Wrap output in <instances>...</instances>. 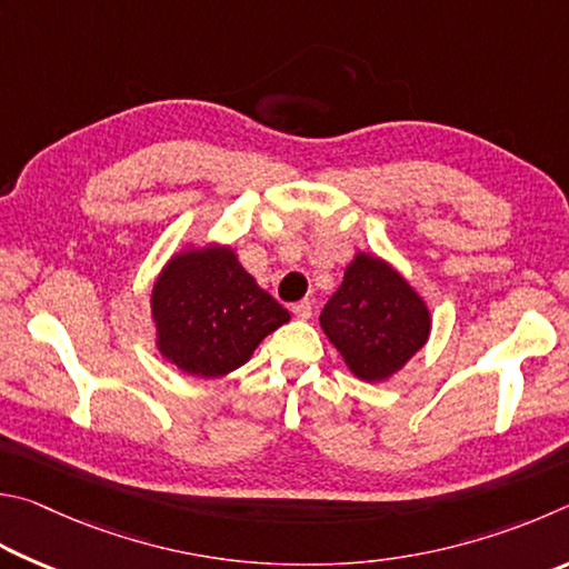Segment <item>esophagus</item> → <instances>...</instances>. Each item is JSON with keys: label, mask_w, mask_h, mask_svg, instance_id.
<instances>
[{"label": "esophagus", "mask_w": 569, "mask_h": 569, "mask_svg": "<svg viewBox=\"0 0 569 569\" xmlns=\"http://www.w3.org/2000/svg\"><path fill=\"white\" fill-rule=\"evenodd\" d=\"M292 312L295 317H300V320H310L312 317V302L310 300H300L292 305Z\"/></svg>", "instance_id": "1"}]
</instances>
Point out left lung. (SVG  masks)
<instances>
[{
  "label": "left lung",
  "mask_w": 569,
  "mask_h": 569,
  "mask_svg": "<svg viewBox=\"0 0 569 569\" xmlns=\"http://www.w3.org/2000/svg\"><path fill=\"white\" fill-rule=\"evenodd\" d=\"M320 325L360 380L380 382L422 350L430 312L390 264L357 254L325 305Z\"/></svg>",
  "instance_id": "left-lung-1"
}]
</instances>
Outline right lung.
Wrapping results in <instances>:
<instances>
[{
    "instance_id": "obj_1",
    "label": "right lung",
    "mask_w": 569,
    "mask_h": 569,
    "mask_svg": "<svg viewBox=\"0 0 569 569\" xmlns=\"http://www.w3.org/2000/svg\"><path fill=\"white\" fill-rule=\"evenodd\" d=\"M159 350L194 377L242 367L254 347L290 320L272 295L237 262L229 247L177 254L152 292Z\"/></svg>"
}]
</instances>
